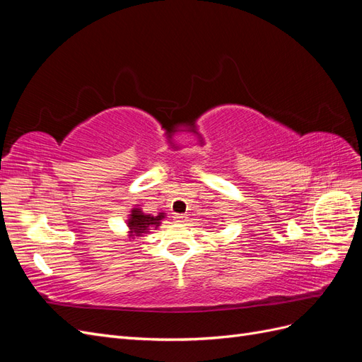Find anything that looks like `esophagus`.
<instances>
[{"mask_svg": "<svg viewBox=\"0 0 362 362\" xmlns=\"http://www.w3.org/2000/svg\"><path fill=\"white\" fill-rule=\"evenodd\" d=\"M173 221L178 222V223H185V222H187V214H175Z\"/></svg>", "mask_w": 362, "mask_h": 362, "instance_id": "esophagus-1", "label": "esophagus"}]
</instances>
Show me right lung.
Here are the masks:
<instances>
[{
  "label": "right lung",
  "mask_w": 362,
  "mask_h": 362,
  "mask_svg": "<svg viewBox=\"0 0 362 362\" xmlns=\"http://www.w3.org/2000/svg\"><path fill=\"white\" fill-rule=\"evenodd\" d=\"M164 213H160L158 216H151L140 211V208H134L129 214L128 218V228L131 237H140L145 233H148L149 228H157L160 226V221H163Z\"/></svg>",
  "instance_id": "right-lung-1"
}]
</instances>
